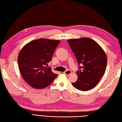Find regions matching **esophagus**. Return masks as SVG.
Segmentation results:
<instances>
[{
  "label": "esophagus",
  "mask_w": 122,
  "mask_h": 122,
  "mask_svg": "<svg viewBox=\"0 0 122 122\" xmlns=\"http://www.w3.org/2000/svg\"><path fill=\"white\" fill-rule=\"evenodd\" d=\"M72 73V71H70V70H67V71H66L64 72V73L65 74L67 75H70V74H71Z\"/></svg>",
  "instance_id": "1"
}]
</instances>
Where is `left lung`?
I'll return each mask as SVG.
<instances>
[{"instance_id":"8db88e82","label":"left lung","mask_w":122,"mask_h":122,"mask_svg":"<svg viewBox=\"0 0 122 122\" xmlns=\"http://www.w3.org/2000/svg\"><path fill=\"white\" fill-rule=\"evenodd\" d=\"M68 43L74 53L79 67L76 72L78 79L72 86L80 91L92 89L97 86L104 74L107 57L102 48L88 38L70 39Z\"/></svg>"}]
</instances>
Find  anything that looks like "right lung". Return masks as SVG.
I'll return each instance as SVG.
<instances>
[{
    "label": "right lung",
    "instance_id": "1",
    "mask_svg": "<svg viewBox=\"0 0 122 122\" xmlns=\"http://www.w3.org/2000/svg\"><path fill=\"white\" fill-rule=\"evenodd\" d=\"M59 40L39 39L29 42L22 48L18 56L21 74L29 86L36 89L49 86L57 76L47 67Z\"/></svg>",
    "mask_w": 122,
    "mask_h": 122
}]
</instances>
